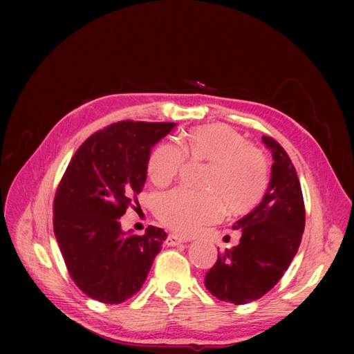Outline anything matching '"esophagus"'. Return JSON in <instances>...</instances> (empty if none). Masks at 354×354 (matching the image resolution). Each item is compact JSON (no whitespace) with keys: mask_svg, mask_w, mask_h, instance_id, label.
<instances>
[{"mask_svg":"<svg viewBox=\"0 0 354 354\" xmlns=\"http://www.w3.org/2000/svg\"><path fill=\"white\" fill-rule=\"evenodd\" d=\"M181 242H183V241H181V239L177 236V234H168V238H167V241H165V245H167V246H176V245H180Z\"/></svg>","mask_w":354,"mask_h":354,"instance_id":"esophagus-1","label":"esophagus"}]
</instances>
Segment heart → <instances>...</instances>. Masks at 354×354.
Masks as SVG:
<instances>
[{"label":"heart","mask_w":354,"mask_h":354,"mask_svg":"<svg viewBox=\"0 0 354 354\" xmlns=\"http://www.w3.org/2000/svg\"><path fill=\"white\" fill-rule=\"evenodd\" d=\"M185 155L192 160L208 162V168L202 178L203 192L176 187L158 196L156 216L176 233L189 236L205 224L217 221L223 203L230 214L250 211L264 195L266 158L232 127L202 125L186 133L180 147L169 142L158 145L149 155V177L156 186L169 183L183 169Z\"/></svg>","instance_id":"b5f03b06"}]
</instances>
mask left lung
Listing matches in <instances>:
<instances>
[{
	"label": "left lung",
	"instance_id": "1",
	"mask_svg": "<svg viewBox=\"0 0 354 354\" xmlns=\"http://www.w3.org/2000/svg\"><path fill=\"white\" fill-rule=\"evenodd\" d=\"M263 143L273 156L269 187L259 205L233 224L239 243L218 254L205 276L208 291L233 304L255 301L279 282L304 232V201L291 159L272 137L263 136Z\"/></svg>",
	"mask_w": 354,
	"mask_h": 354
}]
</instances>
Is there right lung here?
Here are the masks:
<instances>
[{"instance_id":"obj_1","label":"right lung","mask_w":354,"mask_h":354,"mask_svg":"<svg viewBox=\"0 0 354 354\" xmlns=\"http://www.w3.org/2000/svg\"><path fill=\"white\" fill-rule=\"evenodd\" d=\"M177 124L121 121L85 140L55 198V234L81 291L120 304L140 291L167 233L149 226L142 236L120 218L140 194L152 147Z\"/></svg>"}]
</instances>
